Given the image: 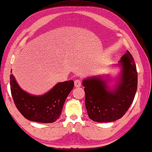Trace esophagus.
Wrapping results in <instances>:
<instances>
[{
    "instance_id": "34e87169",
    "label": "esophagus",
    "mask_w": 152,
    "mask_h": 152,
    "mask_svg": "<svg viewBox=\"0 0 152 152\" xmlns=\"http://www.w3.org/2000/svg\"><path fill=\"white\" fill-rule=\"evenodd\" d=\"M81 86V80L79 79H76L75 80V87L78 88Z\"/></svg>"
}]
</instances>
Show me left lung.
Returning <instances> with one entry per match:
<instances>
[{"mask_svg": "<svg viewBox=\"0 0 152 152\" xmlns=\"http://www.w3.org/2000/svg\"><path fill=\"white\" fill-rule=\"evenodd\" d=\"M120 73L113 88L104 76H93L83 80L85 105L90 118L96 122H111L121 118L132 104L137 90V72L131 53L122 56L118 64Z\"/></svg>", "mask_w": 152, "mask_h": 152, "instance_id": "1", "label": "left lung"}]
</instances>
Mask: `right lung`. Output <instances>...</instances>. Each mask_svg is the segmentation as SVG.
I'll list each match as a JSON object with an SVG mask.
<instances>
[{
    "label": "right lung",
    "instance_id": "right-lung-1",
    "mask_svg": "<svg viewBox=\"0 0 152 152\" xmlns=\"http://www.w3.org/2000/svg\"><path fill=\"white\" fill-rule=\"evenodd\" d=\"M10 79L12 96L17 109L25 118L40 123H53L59 118L67 97L74 86L73 80H67L57 83L43 95L35 96L21 89L13 74Z\"/></svg>",
    "mask_w": 152,
    "mask_h": 152
}]
</instances>
